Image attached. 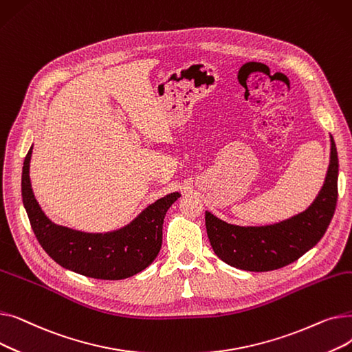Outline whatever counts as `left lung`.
<instances>
[{
	"label": "left lung",
	"mask_w": 352,
	"mask_h": 352,
	"mask_svg": "<svg viewBox=\"0 0 352 352\" xmlns=\"http://www.w3.org/2000/svg\"><path fill=\"white\" fill-rule=\"evenodd\" d=\"M338 198V155L331 137V160L324 186L301 214L265 227H238L206 212L211 247L219 260L244 271H272L297 261L324 236Z\"/></svg>",
	"instance_id": "left-lung-1"
}]
</instances>
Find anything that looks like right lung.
I'll list each match as a JSON object with an SVG mask.
<instances>
[{
  "label": "right lung",
  "instance_id": "right-lung-1",
  "mask_svg": "<svg viewBox=\"0 0 352 352\" xmlns=\"http://www.w3.org/2000/svg\"><path fill=\"white\" fill-rule=\"evenodd\" d=\"M32 146L24 160L21 192L31 228L43 250L61 267L97 280H124L150 265L162 244V224L179 198L166 195L145 208L129 226L107 234H87L51 223L36 202L30 182Z\"/></svg>",
  "mask_w": 352,
  "mask_h": 352
}]
</instances>
